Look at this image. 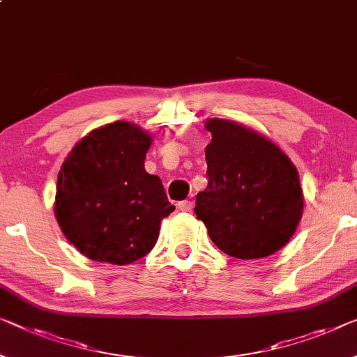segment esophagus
Listing matches in <instances>:
<instances>
[{"instance_id":"1","label":"esophagus","mask_w":357,"mask_h":357,"mask_svg":"<svg viewBox=\"0 0 357 357\" xmlns=\"http://www.w3.org/2000/svg\"><path fill=\"white\" fill-rule=\"evenodd\" d=\"M192 206H194V204L190 200H183V202H179V204H178V208L181 211H184V213L192 210Z\"/></svg>"}]
</instances>
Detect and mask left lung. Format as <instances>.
<instances>
[{
  "mask_svg": "<svg viewBox=\"0 0 357 357\" xmlns=\"http://www.w3.org/2000/svg\"><path fill=\"white\" fill-rule=\"evenodd\" d=\"M208 185L195 215L213 243L238 259L269 257L290 241L303 215L295 165L268 137L231 120H206Z\"/></svg>",
  "mask_w": 357,
  "mask_h": 357,
  "instance_id": "1",
  "label": "left lung"
}]
</instances>
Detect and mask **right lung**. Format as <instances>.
<instances>
[{
	"label": "right lung",
	"mask_w": 357,
	"mask_h": 357,
	"mask_svg": "<svg viewBox=\"0 0 357 357\" xmlns=\"http://www.w3.org/2000/svg\"><path fill=\"white\" fill-rule=\"evenodd\" d=\"M151 135L130 121L89 132L57 176L54 213L67 241L99 263L131 264L155 245L174 210L162 181L144 168Z\"/></svg>",
	"instance_id": "obj_1"
}]
</instances>
